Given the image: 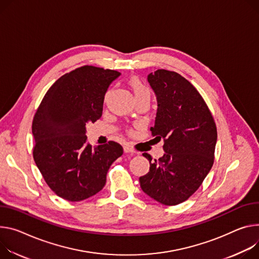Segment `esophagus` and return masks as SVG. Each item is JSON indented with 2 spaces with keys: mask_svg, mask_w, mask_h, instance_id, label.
<instances>
[{
  "mask_svg": "<svg viewBox=\"0 0 259 259\" xmlns=\"http://www.w3.org/2000/svg\"><path fill=\"white\" fill-rule=\"evenodd\" d=\"M124 152H125V153H131V154L134 153L133 149H132L130 146H124Z\"/></svg>",
  "mask_w": 259,
  "mask_h": 259,
  "instance_id": "34e87169",
  "label": "esophagus"
}]
</instances>
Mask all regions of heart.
Instances as JSON below:
<instances>
[{"label": "heart", "instance_id": "heart-1", "mask_svg": "<svg viewBox=\"0 0 259 259\" xmlns=\"http://www.w3.org/2000/svg\"><path fill=\"white\" fill-rule=\"evenodd\" d=\"M129 84L131 87V89L133 90L135 98L146 96V95H150L149 89L142 81H140L137 77H132L129 80Z\"/></svg>", "mask_w": 259, "mask_h": 259}]
</instances>
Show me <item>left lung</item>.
<instances>
[{"instance_id":"obj_1","label":"left lung","mask_w":259,"mask_h":259,"mask_svg":"<svg viewBox=\"0 0 259 259\" xmlns=\"http://www.w3.org/2000/svg\"><path fill=\"white\" fill-rule=\"evenodd\" d=\"M157 99L152 134L164 139V155L139 178L143 191L165 205L189 198L214 163L217 128L197 90L177 72L157 70L148 75Z\"/></svg>"}]
</instances>
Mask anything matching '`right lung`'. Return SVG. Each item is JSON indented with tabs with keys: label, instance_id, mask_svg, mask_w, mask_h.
I'll use <instances>...</instances> for the list:
<instances>
[{
	"label": "right lung",
	"instance_id": "1",
	"mask_svg": "<svg viewBox=\"0 0 259 259\" xmlns=\"http://www.w3.org/2000/svg\"><path fill=\"white\" fill-rule=\"evenodd\" d=\"M120 75L93 66L77 68L51 87L35 113V163L51 189L68 201L101 191L110 165L123 154L114 142L92 148L85 136L87 124L100 119L105 94Z\"/></svg>",
	"mask_w": 259,
	"mask_h": 259
}]
</instances>
